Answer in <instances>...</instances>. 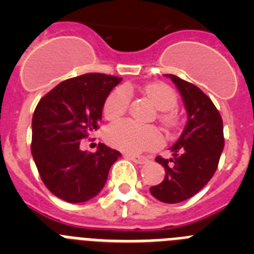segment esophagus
<instances>
[{
    "instance_id": "obj_1",
    "label": "esophagus",
    "mask_w": 254,
    "mask_h": 254,
    "mask_svg": "<svg viewBox=\"0 0 254 254\" xmlns=\"http://www.w3.org/2000/svg\"><path fill=\"white\" fill-rule=\"evenodd\" d=\"M126 158L132 160L133 163L136 164H146L149 163V159L147 158H142V156H137V155H126Z\"/></svg>"
}]
</instances>
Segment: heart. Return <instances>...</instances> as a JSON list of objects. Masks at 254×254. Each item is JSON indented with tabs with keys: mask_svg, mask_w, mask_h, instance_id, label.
<instances>
[{
	"mask_svg": "<svg viewBox=\"0 0 254 254\" xmlns=\"http://www.w3.org/2000/svg\"><path fill=\"white\" fill-rule=\"evenodd\" d=\"M129 91L131 87L120 86L108 95L103 108L105 118L117 120L128 111L131 103ZM142 93L161 111L159 116L161 125L168 129L176 127L177 117L172 111L178 104V99L172 87L163 82H154L143 87ZM105 137L112 146L129 154H140L147 150L158 149L163 143V137L158 129L136 125L132 121H118L111 125Z\"/></svg>",
	"mask_w": 254,
	"mask_h": 254,
	"instance_id": "obj_1",
	"label": "heart"
}]
</instances>
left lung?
Instances as JSON below:
<instances>
[{
  "mask_svg": "<svg viewBox=\"0 0 254 254\" xmlns=\"http://www.w3.org/2000/svg\"><path fill=\"white\" fill-rule=\"evenodd\" d=\"M168 76L178 87L188 121L170 147L173 158L155 159L165 169V178L150 192L161 202L178 203L199 192L216 172L224 149V127L219 111L199 87L176 75Z\"/></svg>",
  "mask_w": 254,
  "mask_h": 254,
  "instance_id": "8db88e82",
  "label": "left lung"
}]
</instances>
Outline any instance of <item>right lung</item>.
<instances>
[{
    "mask_svg": "<svg viewBox=\"0 0 254 254\" xmlns=\"http://www.w3.org/2000/svg\"><path fill=\"white\" fill-rule=\"evenodd\" d=\"M122 78L86 73L64 80L42 98L31 121V154L44 186L67 202H86L104 187L121 152L99 143L96 152L80 141L99 128L108 95Z\"/></svg>",
    "mask_w": 254,
    "mask_h": 254,
    "instance_id": "obj_1",
    "label": "right lung"
}]
</instances>
